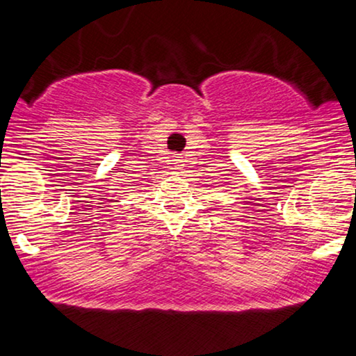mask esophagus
Wrapping results in <instances>:
<instances>
[{"mask_svg":"<svg viewBox=\"0 0 356 356\" xmlns=\"http://www.w3.org/2000/svg\"><path fill=\"white\" fill-rule=\"evenodd\" d=\"M181 163H182V159H181V157H175V159H174V164L177 165V169H181V165H182Z\"/></svg>","mask_w":356,"mask_h":356,"instance_id":"esophagus-1","label":"esophagus"}]
</instances>
